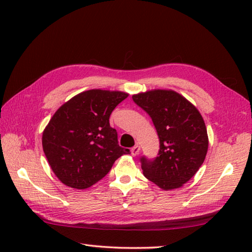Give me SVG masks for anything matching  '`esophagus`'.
<instances>
[{
  "label": "esophagus",
  "mask_w": 252,
  "mask_h": 252,
  "mask_svg": "<svg viewBox=\"0 0 252 252\" xmlns=\"http://www.w3.org/2000/svg\"><path fill=\"white\" fill-rule=\"evenodd\" d=\"M139 152H140V146H138V144H135V146L131 149V155L133 156V157H135V156L139 155Z\"/></svg>",
  "instance_id": "esophagus-1"
}]
</instances>
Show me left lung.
<instances>
[{
  "label": "left lung",
  "instance_id": "8db88e82",
  "mask_svg": "<svg viewBox=\"0 0 252 252\" xmlns=\"http://www.w3.org/2000/svg\"><path fill=\"white\" fill-rule=\"evenodd\" d=\"M132 99L152 119L160 140L155 160L141 158L144 177L163 190L178 189L206 159L208 133L198 109L172 90H151Z\"/></svg>",
  "mask_w": 252,
  "mask_h": 252
}]
</instances>
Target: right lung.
Listing matches in <instances>:
<instances>
[{
    "mask_svg": "<svg viewBox=\"0 0 252 252\" xmlns=\"http://www.w3.org/2000/svg\"><path fill=\"white\" fill-rule=\"evenodd\" d=\"M127 93L89 90L57 110L45 126L42 146L55 176L65 186L87 189L105 177L118 158L129 149L118 143L109 119Z\"/></svg>",
    "mask_w": 252,
    "mask_h": 252,
    "instance_id": "obj_1",
    "label": "right lung"
}]
</instances>
